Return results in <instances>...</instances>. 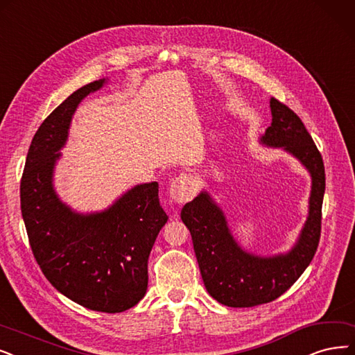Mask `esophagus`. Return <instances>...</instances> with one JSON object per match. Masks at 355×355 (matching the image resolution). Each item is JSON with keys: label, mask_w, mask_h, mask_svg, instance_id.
Here are the masks:
<instances>
[{"label": "esophagus", "mask_w": 355, "mask_h": 355, "mask_svg": "<svg viewBox=\"0 0 355 355\" xmlns=\"http://www.w3.org/2000/svg\"><path fill=\"white\" fill-rule=\"evenodd\" d=\"M198 191L196 180L193 176L182 173L170 183V196L175 202L183 204L191 201Z\"/></svg>", "instance_id": "esophagus-1"}]
</instances>
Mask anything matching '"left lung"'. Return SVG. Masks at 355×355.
I'll use <instances>...</instances> for the list:
<instances>
[{
	"instance_id": "obj_1",
	"label": "left lung",
	"mask_w": 355,
	"mask_h": 355,
	"mask_svg": "<svg viewBox=\"0 0 355 355\" xmlns=\"http://www.w3.org/2000/svg\"><path fill=\"white\" fill-rule=\"evenodd\" d=\"M272 123L261 141L282 147L299 159L311 175L309 218L297 245L286 254L259 258L240 249L223 211L201 192L182 208L207 291L229 307H252L274 302L300 278L313 259L322 229L324 166L304 123L284 103L271 97Z\"/></svg>"
}]
</instances>
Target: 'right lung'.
<instances>
[{
	"label": "right lung",
	"instance_id": "obj_1",
	"mask_svg": "<svg viewBox=\"0 0 355 355\" xmlns=\"http://www.w3.org/2000/svg\"><path fill=\"white\" fill-rule=\"evenodd\" d=\"M103 83L76 90L42 122L26 157L20 204L33 257L51 284L83 307L119 313L147 291L150 252L167 221L159 183L138 185L89 216L71 211L52 187L56 151L65 144L73 113Z\"/></svg>",
	"mask_w": 355,
	"mask_h": 355
}]
</instances>
